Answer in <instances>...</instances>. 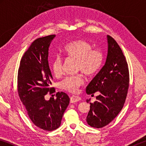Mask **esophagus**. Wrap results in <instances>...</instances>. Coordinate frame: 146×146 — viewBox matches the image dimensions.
Segmentation results:
<instances>
[{"mask_svg": "<svg viewBox=\"0 0 146 146\" xmlns=\"http://www.w3.org/2000/svg\"><path fill=\"white\" fill-rule=\"evenodd\" d=\"M80 100H81V98L79 97H78V96L73 95L70 98V102L72 103V104L76 103V102H78V101H80Z\"/></svg>", "mask_w": 146, "mask_h": 146, "instance_id": "obj_1", "label": "esophagus"}]
</instances>
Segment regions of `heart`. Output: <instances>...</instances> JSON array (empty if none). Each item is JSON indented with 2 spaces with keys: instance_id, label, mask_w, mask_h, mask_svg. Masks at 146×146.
I'll return each instance as SVG.
<instances>
[{
  "instance_id": "obj_1",
  "label": "heart",
  "mask_w": 146,
  "mask_h": 146,
  "mask_svg": "<svg viewBox=\"0 0 146 146\" xmlns=\"http://www.w3.org/2000/svg\"><path fill=\"white\" fill-rule=\"evenodd\" d=\"M90 42L84 39H76L68 43L62 49L63 55L68 58L76 60L75 70L88 76L96 75L100 71L104 60V54L99 48H92ZM51 70L56 76L62 74V61L60 56H56L51 62ZM84 84V76L79 73L68 76L60 82V88L68 92H78Z\"/></svg>"
}]
</instances>
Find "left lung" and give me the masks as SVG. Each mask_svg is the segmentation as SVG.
Returning a JSON list of instances; mask_svg holds the SVG:
<instances>
[{
  "mask_svg": "<svg viewBox=\"0 0 146 146\" xmlns=\"http://www.w3.org/2000/svg\"><path fill=\"white\" fill-rule=\"evenodd\" d=\"M107 37L108 51L105 65L86 88L88 95L100 92L97 100L90 103L86 118L88 124L95 128L106 126L117 117L124 105L129 88L126 58L115 39L110 35Z\"/></svg>",
  "mask_w": 146,
  "mask_h": 146,
  "instance_id": "left-lung-1",
  "label": "left lung"
}]
</instances>
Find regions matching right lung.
Segmentation results:
<instances>
[{"instance_id": "1", "label": "right lung", "mask_w": 146, "mask_h": 146, "mask_svg": "<svg viewBox=\"0 0 146 146\" xmlns=\"http://www.w3.org/2000/svg\"><path fill=\"white\" fill-rule=\"evenodd\" d=\"M55 35L33 41L22 57L17 76L19 96L29 118L41 129L59 127L64 111L70 103L67 94L58 92L56 98L47 101V93H55L51 87L53 76L48 64V49Z\"/></svg>"}]
</instances>
